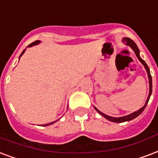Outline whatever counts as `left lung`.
Wrapping results in <instances>:
<instances>
[{
    "label": "left lung",
    "mask_w": 158,
    "mask_h": 158,
    "mask_svg": "<svg viewBox=\"0 0 158 158\" xmlns=\"http://www.w3.org/2000/svg\"><path fill=\"white\" fill-rule=\"evenodd\" d=\"M123 41H124V42H125L127 46H130V47L133 49L134 52H135V54H136V56H137V57L138 58V60H139L141 62H142V64H143V66H145L146 70H147V72H148V78H149V95H148V99H147V102H146L145 105H144V106H142V108L139 109L138 111H135V112H133V113H131V114L130 115H127V116H125V117H109V116H107V115L104 114V113H102V112H101L98 109H97L96 107H95V109L97 110V111L98 112V113H100L102 117H106V119L109 120V121H111V122H113V123H124V122H127V121H131V120L134 119V118H136L137 117H138L141 113H142V111H144V109H145V107L147 106V105H148V101H149V98H150V97H151L152 95V76H151V73H150V70H149V67H148V66L147 65V63H146L145 61L142 60V58L140 57V55H139V49H138V47H137V46L136 45V43L134 42L132 40H131L130 38H124L123 39Z\"/></svg>",
    "instance_id": "8db88e82"
}]
</instances>
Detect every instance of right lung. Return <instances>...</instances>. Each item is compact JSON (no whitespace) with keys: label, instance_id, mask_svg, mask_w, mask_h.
Here are the masks:
<instances>
[{"label":"right lung","instance_id":"add662e5","mask_svg":"<svg viewBox=\"0 0 158 158\" xmlns=\"http://www.w3.org/2000/svg\"><path fill=\"white\" fill-rule=\"evenodd\" d=\"M39 42H40V41H34V42H32V43H31V44H30V45H28V47H32V46H34V45H36V44H38ZM24 52H25V50H24V51H23V52H21V56H20V57H21V55H22V54L24 53ZM55 123V122H53V123H48V124H46V125H44V126L51 125V124H52V123Z\"/></svg>","mask_w":158,"mask_h":158}]
</instances>
